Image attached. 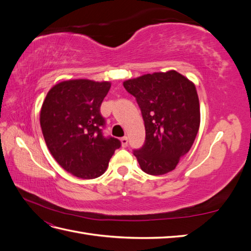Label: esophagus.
Wrapping results in <instances>:
<instances>
[{"label":"esophagus","mask_w":251,"mask_h":251,"mask_svg":"<svg viewBox=\"0 0 251 251\" xmlns=\"http://www.w3.org/2000/svg\"><path fill=\"white\" fill-rule=\"evenodd\" d=\"M120 141H121V146H123V148L127 147V142H128L127 137H123V138L120 139Z\"/></svg>","instance_id":"obj_1"}]
</instances>
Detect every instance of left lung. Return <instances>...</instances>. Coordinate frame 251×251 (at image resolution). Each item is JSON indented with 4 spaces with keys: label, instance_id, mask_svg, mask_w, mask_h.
Masks as SVG:
<instances>
[{
    "label": "left lung",
    "instance_id": "obj_1",
    "mask_svg": "<svg viewBox=\"0 0 251 251\" xmlns=\"http://www.w3.org/2000/svg\"><path fill=\"white\" fill-rule=\"evenodd\" d=\"M141 110L146 142L134 151L141 170L164 175L176 169L191 150L200 126L195 83L175 70L144 74L124 81Z\"/></svg>",
    "mask_w": 251,
    "mask_h": 251
}]
</instances>
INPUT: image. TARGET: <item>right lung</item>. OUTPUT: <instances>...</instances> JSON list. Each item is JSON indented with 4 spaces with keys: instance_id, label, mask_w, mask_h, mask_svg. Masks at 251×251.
<instances>
[{
    "instance_id": "1",
    "label": "right lung",
    "mask_w": 251,
    "mask_h": 251,
    "mask_svg": "<svg viewBox=\"0 0 251 251\" xmlns=\"http://www.w3.org/2000/svg\"><path fill=\"white\" fill-rule=\"evenodd\" d=\"M109 81L70 79L50 89L41 109V127L51 155L62 168L81 179H95L107 171L121 143L102 135L100 105Z\"/></svg>"
}]
</instances>
